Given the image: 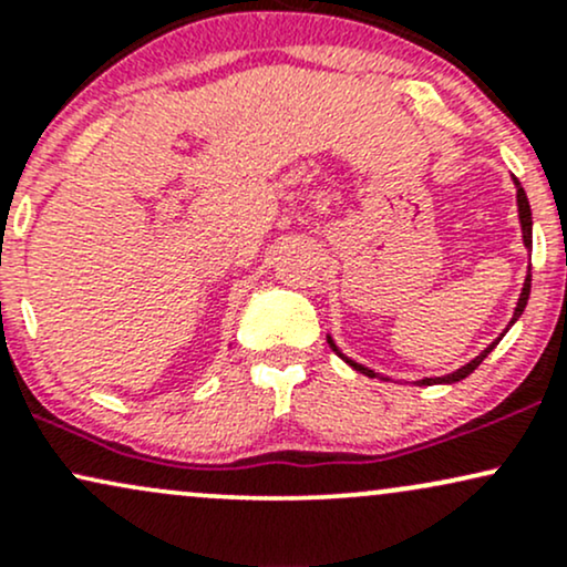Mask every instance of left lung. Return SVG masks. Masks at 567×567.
Listing matches in <instances>:
<instances>
[{"instance_id": "1", "label": "left lung", "mask_w": 567, "mask_h": 567, "mask_svg": "<svg viewBox=\"0 0 567 567\" xmlns=\"http://www.w3.org/2000/svg\"><path fill=\"white\" fill-rule=\"evenodd\" d=\"M512 181H514V192H517V218H519V231H523V245H525V250H528V275H525L523 290H519V298H517V306H514V311H512V320H509V324H506L504 330H501L496 341H491V343H487V347H485L483 351H480V354L474 357V360L466 362V365H461L458 370H453V373H445V375H432V379H421L419 383H424V386H434V383H455V381H464L466 375H472L474 370H477L480 362H483L485 357L491 354V351L498 347V341H501V338H504L506 333H509V330H512V324L517 322L519 317H523L525 306H528V296H530V250H533V213H530V202H528V197H525V188L519 186V181H517V178H512ZM328 343H330V349H333L336 354L341 357V360L347 362L349 368L360 370V373L370 375V379H375V375H379V373H375V370H370V368L362 365V362L351 360V357L343 354V351L338 349V343L333 341V336H330V333H328ZM381 379H383V375H381ZM383 381H389V379H383Z\"/></svg>"}]
</instances>
